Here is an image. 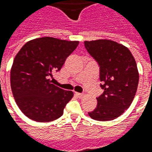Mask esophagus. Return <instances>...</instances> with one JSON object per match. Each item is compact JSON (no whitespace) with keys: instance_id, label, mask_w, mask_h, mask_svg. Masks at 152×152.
<instances>
[{"instance_id":"1","label":"esophagus","mask_w":152,"mask_h":152,"mask_svg":"<svg viewBox=\"0 0 152 152\" xmlns=\"http://www.w3.org/2000/svg\"><path fill=\"white\" fill-rule=\"evenodd\" d=\"M76 96L78 97V98H83V97L84 96V94H83V93H78V92H76Z\"/></svg>"}]
</instances>
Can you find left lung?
Returning a JSON list of instances; mask_svg holds the SVG:
<instances>
[{"instance_id": "left-lung-1", "label": "left lung", "mask_w": 152, "mask_h": 152, "mask_svg": "<svg viewBox=\"0 0 152 152\" xmlns=\"http://www.w3.org/2000/svg\"><path fill=\"white\" fill-rule=\"evenodd\" d=\"M88 53L99 66L103 94L89 116L99 121L116 119L130 107L139 84L137 65L130 50L110 40L84 41Z\"/></svg>"}]
</instances>
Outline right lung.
<instances>
[{
  "label": "right lung",
  "instance_id": "add662e5",
  "mask_svg": "<svg viewBox=\"0 0 152 152\" xmlns=\"http://www.w3.org/2000/svg\"><path fill=\"white\" fill-rule=\"evenodd\" d=\"M79 41L41 37L25 44L11 69V88L18 107L31 120L50 122L60 118L73 92L51 84L49 76L59 72Z\"/></svg>",
  "mask_w": 152,
  "mask_h": 152
}]
</instances>
